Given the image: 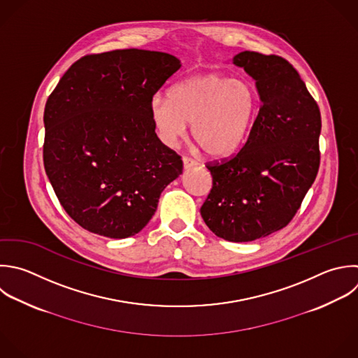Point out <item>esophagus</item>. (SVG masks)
<instances>
[{
	"mask_svg": "<svg viewBox=\"0 0 358 358\" xmlns=\"http://www.w3.org/2000/svg\"><path fill=\"white\" fill-rule=\"evenodd\" d=\"M196 165H197V161H194V159H192V158H189V157H185V158H183V166H185V169L194 168Z\"/></svg>",
	"mask_w": 358,
	"mask_h": 358,
	"instance_id": "obj_1",
	"label": "esophagus"
}]
</instances>
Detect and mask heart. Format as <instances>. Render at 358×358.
I'll use <instances>...</instances> for the list:
<instances>
[{
	"label": "heart",
	"mask_w": 358,
	"mask_h": 358,
	"mask_svg": "<svg viewBox=\"0 0 358 358\" xmlns=\"http://www.w3.org/2000/svg\"><path fill=\"white\" fill-rule=\"evenodd\" d=\"M150 113L164 144H175L192 123V136L201 150L224 158L248 140L257 116V96L245 81L207 73L178 83L169 96L155 95Z\"/></svg>",
	"instance_id": "obj_1"
}]
</instances>
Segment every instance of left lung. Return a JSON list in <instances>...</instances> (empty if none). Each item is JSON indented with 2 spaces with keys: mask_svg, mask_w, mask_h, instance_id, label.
<instances>
[{
  "mask_svg": "<svg viewBox=\"0 0 358 358\" xmlns=\"http://www.w3.org/2000/svg\"><path fill=\"white\" fill-rule=\"evenodd\" d=\"M232 63L256 81L262 105L241 151L207 164L213 187L200 213L217 236L250 242L284 228L301 207L319 169L322 122L285 59L242 52Z\"/></svg>",
  "mask_w": 358,
  "mask_h": 358,
  "instance_id": "1",
  "label": "left lung"
}]
</instances>
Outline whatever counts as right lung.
<instances>
[{
  "mask_svg": "<svg viewBox=\"0 0 358 358\" xmlns=\"http://www.w3.org/2000/svg\"><path fill=\"white\" fill-rule=\"evenodd\" d=\"M180 60L138 49L76 62L45 108L43 162L67 214L84 229L115 239L138 234L162 190L183 171L157 137L152 96Z\"/></svg>",
  "mask_w": 358,
  "mask_h": 358,
  "instance_id": "add662e5",
  "label": "right lung"
}]
</instances>
